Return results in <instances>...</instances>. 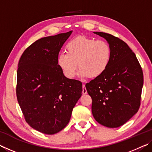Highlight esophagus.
<instances>
[{
    "mask_svg": "<svg viewBox=\"0 0 152 152\" xmlns=\"http://www.w3.org/2000/svg\"><path fill=\"white\" fill-rule=\"evenodd\" d=\"M86 93H87V91H86L85 84H83V85H82V94H85Z\"/></svg>",
    "mask_w": 152,
    "mask_h": 152,
    "instance_id": "1",
    "label": "esophagus"
}]
</instances>
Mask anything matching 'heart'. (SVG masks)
<instances>
[{"label": "heart", "instance_id": "1", "mask_svg": "<svg viewBox=\"0 0 152 152\" xmlns=\"http://www.w3.org/2000/svg\"><path fill=\"white\" fill-rule=\"evenodd\" d=\"M66 50L59 55L58 63L68 78L75 76L78 64L81 77L97 78L104 73L111 60V48L103 40L78 37L67 43Z\"/></svg>", "mask_w": 152, "mask_h": 152}]
</instances>
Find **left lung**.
<instances>
[{"instance_id": "left-lung-1", "label": "left lung", "mask_w": 152, "mask_h": 152, "mask_svg": "<svg viewBox=\"0 0 152 152\" xmlns=\"http://www.w3.org/2000/svg\"><path fill=\"white\" fill-rule=\"evenodd\" d=\"M106 39L112 51L107 70L86 84L92 100V113L105 127H120L138 111L143 74L137 57L128 45L109 33L94 32Z\"/></svg>"}]
</instances>
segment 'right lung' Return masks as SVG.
I'll use <instances>...</instances> for the list:
<instances>
[{"label":"right lung","mask_w":152,"mask_h":152,"mask_svg":"<svg viewBox=\"0 0 152 152\" xmlns=\"http://www.w3.org/2000/svg\"><path fill=\"white\" fill-rule=\"evenodd\" d=\"M72 32L35 41L18 64V102L26 122L45 134H55L68 125L82 95V82L67 78L58 64L59 52Z\"/></svg>","instance_id":"add662e5"}]
</instances>
